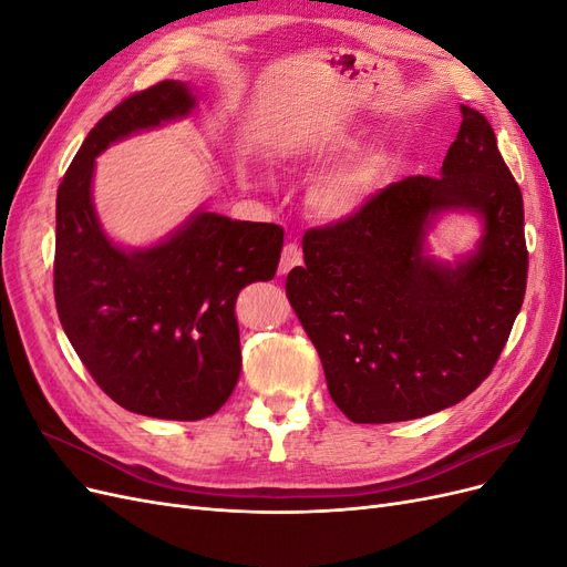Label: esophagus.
<instances>
[{
    "label": "esophagus",
    "instance_id": "34e87169",
    "mask_svg": "<svg viewBox=\"0 0 567 567\" xmlns=\"http://www.w3.org/2000/svg\"><path fill=\"white\" fill-rule=\"evenodd\" d=\"M302 262V250L296 244L284 246L281 252V262H279V274H288L293 267H298Z\"/></svg>",
    "mask_w": 567,
    "mask_h": 567
}]
</instances>
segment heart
<instances>
[{"instance_id":"b5f03b06","label":"heart","mask_w":567,"mask_h":567,"mask_svg":"<svg viewBox=\"0 0 567 567\" xmlns=\"http://www.w3.org/2000/svg\"><path fill=\"white\" fill-rule=\"evenodd\" d=\"M357 146V140L348 132L333 134H305L302 140L290 144L286 158L290 165H317L346 156ZM385 153H362L346 163L321 173L307 192V203L317 217L326 221H348L362 215L381 194L388 177Z\"/></svg>"}]
</instances>
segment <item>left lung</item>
Wrapping results in <instances>:
<instances>
[{"label":"left lung","instance_id":"8db88e82","mask_svg":"<svg viewBox=\"0 0 567 567\" xmlns=\"http://www.w3.org/2000/svg\"><path fill=\"white\" fill-rule=\"evenodd\" d=\"M440 177H406L354 219L302 238L286 296L319 352L331 400L354 423L447 409L483 383L516 321L527 279L523 196L487 117L461 106ZM447 214L478 219L454 264L426 241Z\"/></svg>","mask_w":567,"mask_h":567}]
</instances>
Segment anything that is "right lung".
<instances>
[{"label":"right lung","mask_w":567,"mask_h":567,"mask_svg":"<svg viewBox=\"0 0 567 567\" xmlns=\"http://www.w3.org/2000/svg\"><path fill=\"white\" fill-rule=\"evenodd\" d=\"M198 109L188 82L125 99L80 146L56 196L54 296L63 331L113 402L134 414L198 421L229 400L241 373L238 290L274 279L284 229L205 210L151 246H123L94 208L96 158L132 134Z\"/></svg>","instance_id":"obj_1"}]
</instances>
